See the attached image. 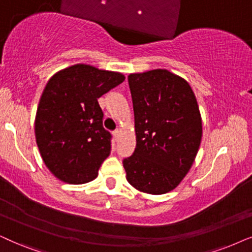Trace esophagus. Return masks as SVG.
Here are the masks:
<instances>
[{
  "label": "esophagus",
  "mask_w": 252,
  "mask_h": 252,
  "mask_svg": "<svg viewBox=\"0 0 252 252\" xmlns=\"http://www.w3.org/2000/svg\"><path fill=\"white\" fill-rule=\"evenodd\" d=\"M119 130L118 129H116L113 132V136H114V140H116V141H118V139H119Z\"/></svg>",
  "instance_id": "34e87169"
}]
</instances>
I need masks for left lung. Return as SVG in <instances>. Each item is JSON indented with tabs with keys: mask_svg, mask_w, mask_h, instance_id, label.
Wrapping results in <instances>:
<instances>
[{
	"mask_svg": "<svg viewBox=\"0 0 252 252\" xmlns=\"http://www.w3.org/2000/svg\"><path fill=\"white\" fill-rule=\"evenodd\" d=\"M136 147L123 161L136 190L163 194L193 164L202 135L197 98L184 78L166 69L129 74Z\"/></svg>",
	"mask_w": 252,
	"mask_h": 252,
	"instance_id": "8db88e82",
	"label": "left lung"
}]
</instances>
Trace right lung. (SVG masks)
<instances>
[{"label": "right lung", "instance_id": "add662e5", "mask_svg": "<svg viewBox=\"0 0 252 252\" xmlns=\"http://www.w3.org/2000/svg\"><path fill=\"white\" fill-rule=\"evenodd\" d=\"M124 80L122 73L83 63L50 78L38 104L34 134L42 161L60 181L84 184L97 177L111 153L98 98Z\"/></svg>", "mask_w": 252, "mask_h": 252}]
</instances>
